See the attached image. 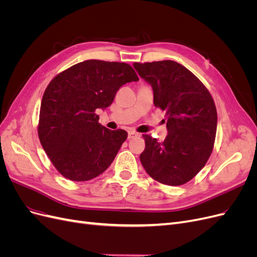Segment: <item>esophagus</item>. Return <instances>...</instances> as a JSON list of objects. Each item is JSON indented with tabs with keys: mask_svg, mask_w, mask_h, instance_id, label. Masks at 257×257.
<instances>
[{
	"mask_svg": "<svg viewBox=\"0 0 257 257\" xmlns=\"http://www.w3.org/2000/svg\"><path fill=\"white\" fill-rule=\"evenodd\" d=\"M138 136V133H136L135 131H130L128 132V139H132V138H135Z\"/></svg>",
	"mask_w": 257,
	"mask_h": 257,
	"instance_id": "esophagus-1",
	"label": "esophagus"
}]
</instances>
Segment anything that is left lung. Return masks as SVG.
<instances>
[{
    "mask_svg": "<svg viewBox=\"0 0 257 257\" xmlns=\"http://www.w3.org/2000/svg\"><path fill=\"white\" fill-rule=\"evenodd\" d=\"M139 76L151 84L154 106L166 111L164 142L143 135L141 162L151 178L166 185L189 182L213 150L217 114L209 90L197 77L175 61L134 63Z\"/></svg>",
    "mask_w": 257,
    "mask_h": 257,
    "instance_id": "8db88e82",
    "label": "left lung"
}]
</instances>
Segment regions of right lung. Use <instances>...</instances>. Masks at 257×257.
I'll use <instances>...</instances> for the list:
<instances>
[{
    "label": "right lung",
    "mask_w": 257,
    "mask_h": 257,
    "mask_svg": "<svg viewBox=\"0 0 257 257\" xmlns=\"http://www.w3.org/2000/svg\"><path fill=\"white\" fill-rule=\"evenodd\" d=\"M137 80L127 63L87 60L49 82L42 99L37 133L62 176L88 181L109 167L127 133L100 125L95 111L110 106L123 84Z\"/></svg>",
    "instance_id": "1"
}]
</instances>
